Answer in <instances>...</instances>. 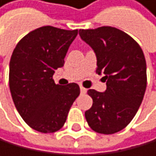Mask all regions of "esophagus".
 <instances>
[{
    "instance_id": "obj_1",
    "label": "esophagus",
    "mask_w": 156,
    "mask_h": 156,
    "mask_svg": "<svg viewBox=\"0 0 156 156\" xmlns=\"http://www.w3.org/2000/svg\"><path fill=\"white\" fill-rule=\"evenodd\" d=\"M87 88H84V87H80V92H81V94H86V92H87Z\"/></svg>"
}]
</instances>
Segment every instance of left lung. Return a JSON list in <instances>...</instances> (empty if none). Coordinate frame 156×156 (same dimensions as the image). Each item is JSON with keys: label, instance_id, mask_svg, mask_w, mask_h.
<instances>
[{"label": "left lung", "instance_id": "obj_1", "mask_svg": "<svg viewBox=\"0 0 156 156\" xmlns=\"http://www.w3.org/2000/svg\"><path fill=\"white\" fill-rule=\"evenodd\" d=\"M80 39L94 50L97 73L106 83L105 92L88 90L91 108L84 112L92 130L112 134L123 129L135 113L146 88V62L133 37L112 27L80 30Z\"/></svg>", "mask_w": 156, "mask_h": 156}]
</instances>
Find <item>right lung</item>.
Segmentation results:
<instances>
[{
	"label": "right lung",
	"mask_w": 156,
	"mask_h": 156,
	"mask_svg": "<svg viewBox=\"0 0 156 156\" xmlns=\"http://www.w3.org/2000/svg\"><path fill=\"white\" fill-rule=\"evenodd\" d=\"M76 36L77 30L41 27L23 37L12 51L9 73L12 101L22 119L40 133L61 129L80 95L79 84L62 87L52 80Z\"/></svg>",
	"instance_id": "right-lung-1"
}]
</instances>
